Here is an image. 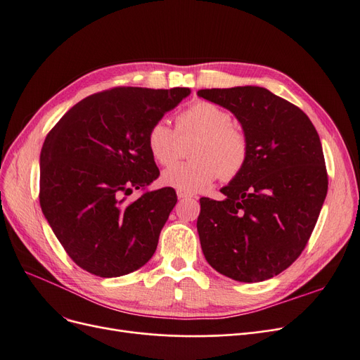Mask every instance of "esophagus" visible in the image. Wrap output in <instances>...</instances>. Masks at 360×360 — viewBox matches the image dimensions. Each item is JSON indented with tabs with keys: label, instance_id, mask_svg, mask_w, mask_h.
Listing matches in <instances>:
<instances>
[{
	"label": "esophagus",
	"instance_id": "1",
	"mask_svg": "<svg viewBox=\"0 0 360 360\" xmlns=\"http://www.w3.org/2000/svg\"><path fill=\"white\" fill-rule=\"evenodd\" d=\"M177 197H179L180 200H184V198H189V197H192V195H191V193H186V192L177 191Z\"/></svg>",
	"mask_w": 360,
	"mask_h": 360
}]
</instances>
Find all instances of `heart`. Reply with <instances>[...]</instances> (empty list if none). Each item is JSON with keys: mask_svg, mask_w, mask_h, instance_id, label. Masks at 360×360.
I'll return each mask as SVG.
<instances>
[{"mask_svg": "<svg viewBox=\"0 0 360 360\" xmlns=\"http://www.w3.org/2000/svg\"><path fill=\"white\" fill-rule=\"evenodd\" d=\"M233 117L219 105L198 101L177 115V134H197L191 148V160L176 163L162 174V183L186 193L205 189L217 177L233 180L243 171L249 156V143L243 130L233 126ZM177 134L163 120L147 132L151 158L160 165L177 159Z\"/></svg>", "mask_w": 360, "mask_h": 360, "instance_id": "heart-1", "label": "heart"}]
</instances>
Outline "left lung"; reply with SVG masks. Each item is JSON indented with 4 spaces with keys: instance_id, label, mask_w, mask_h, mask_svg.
<instances>
[{
    "instance_id": "obj_1",
    "label": "left lung",
    "mask_w": 360,
    "mask_h": 360,
    "mask_svg": "<svg viewBox=\"0 0 360 360\" xmlns=\"http://www.w3.org/2000/svg\"><path fill=\"white\" fill-rule=\"evenodd\" d=\"M234 114L249 143L243 171L201 198L197 230L216 271L261 282L290 267L307 246L328 193L320 136L300 108L263 86L200 90Z\"/></svg>"
}]
</instances>
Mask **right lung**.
Segmentation results:
<instances>
[{
	"mask_svg": "<svg viewBox=\"0 0 360 360\" xmlns=\"http://www.w3.org/2000/svg\"><path fill=\"white\" fill-rule=\"evenodd\" d=\"M189 89L117 86L76 103L48 134L40 153V207L81 269L117 278L153 257L176 191H146L159 177L147 132ZM145 193L135 202L127 195Z\"/></svg>",
	"mask_w": 360,
	"mask_h": 360,
	"instance_id": "right-lung-1",
	"label": "right lung"
}]
</instances>
